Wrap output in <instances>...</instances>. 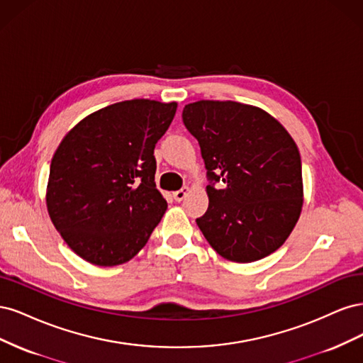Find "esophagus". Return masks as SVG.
Wrapping results in <instances>:
<instances>
[{
	"label": "esophagus",
	"mask_w": 363,
	"mask_h": 363,
	"mask_svg": "<svg viewBox=\"0 0 363 363\" xmlns=\"http://www.w3.org/2000/svg\"><path fill=\"white\" fill-rule=\"evenodd\" d=\"M189 194V188L188 186H184L183 189H180V191H175L172 195H174V200L175 201H183L184 199H186V195Z\"/></svg>",
	"instance_id": "34e87169"
}]
</instances>
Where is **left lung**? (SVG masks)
Here are the masks:
<instances>
[{
  "label": "left lung",
  "instance_id": "8db88e82",
  "mask_svg": "<svg viewBox=\"0 0 363 363\" xmlns=\"http://www.w3.org/2000/svg\"><path fill=\"white\" fill-rule=\"evenodd\" d=\"M183 123L196 138L212 182L208 207L196 218L207 242L227 260L256 262L279 250L303 208L301 157L295 140L260 107L200 100Z\"/></svg>",
  "mask_w": 363,
  "mask_h": 363
}]
</instances>
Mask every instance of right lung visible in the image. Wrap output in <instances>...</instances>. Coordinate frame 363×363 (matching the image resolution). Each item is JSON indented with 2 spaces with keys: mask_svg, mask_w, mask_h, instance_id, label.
<instances>
[{
  "mask_svg": "<svg viewBox=\"0 0 363 363\" xmlns=\"http://www.w3.org/2000/svg\"><path fill=\"white\" fill-rule=\"evenodd\" d=\"M177 103L127 100L74 125L51 159L47 208L67 245L98 267H116L145 247L167 211L155 147Z\"/></svg>",
  "mask_w": 363,
  "mask_h": 363,
  "instance_id": "1",
  "label": "right lung"
}]
</instances>
